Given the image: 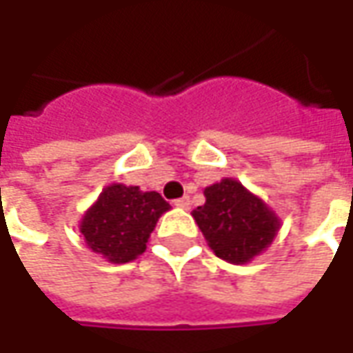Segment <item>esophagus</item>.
<instances>
[{
    "mask_svg": "<svg viewBox=\"0 0 353 353\" xmlns=\"http://www.w3.org/2000/svg\"><path fill=\"white\" fill-rule=\"evenodd\" d=\"M174 206H176V208H183V210H188V206H190V198L183 196V198H179V200H174Z\"/></svg>",
    "mask_w": 353,
    "mask_h": 353,
    "instance_id": "34e87169",
    "label": "esophagus"
}]
</instances>
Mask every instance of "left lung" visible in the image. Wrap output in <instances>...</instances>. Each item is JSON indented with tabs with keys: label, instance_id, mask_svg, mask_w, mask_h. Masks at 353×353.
<instances>
[{
	"label": "left lung",
	"instance_id": "obj_1",
	"mask_svg": "<svg viewBox=\"0 0 353 353\" xmlns=\"http://www.w3.org/2000/svg\"><path fill=\"white\" fill-rule=\"evenodd\" d=\"M204 196L192 216L210 250L228 263H250L277 236V214L236 179L206 186Z\"/></svg>",
	"mask_w": 353,
	"mask_h": 353
}]
</instances>
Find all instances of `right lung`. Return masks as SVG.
Instances as JSON below:
<instances>
[{"instance_id": "1", "label": "right lung", "mask_w": 353, "mask_h": 353, "mask_svg": "<svg viewBox=\"0 0 353 353\" xmlns=\"http://www.w3.org/2000/svg\"><path fill=\"white\" fill-rule=\"evenodd\" d=\"M170 204L159 192H143L139 186L110 184L90 206L80 234L90 250L110 263H128L147 250V239L161 214Z\"/></svg>"}]
</instances>
